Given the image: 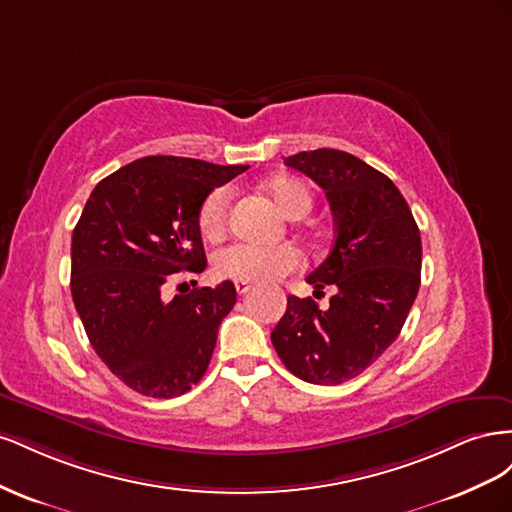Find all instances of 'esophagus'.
<instances>
[{
    "mask_svg": "<svg viewBox=\"0 0 512 512\" xmlns=\"http://www.w3.org/2000/svg\"><path fill=\"white\" fill-rule=\"evenodd\" d=\"M235 288H237V292H239V294H245V292H250V290H252V286L247 284V282H235Z\"/></svg>",
    "mask_w": 512,
    "mask_h": 512,
    "instance_id": "esophagus-1",
    "label": "esophagus"
}]
</instances>
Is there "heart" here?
I'll return each mask as SVG.
<instances>
[{"mask_svg":"<svg viewBox=\"0 0 512 512\" xmlns=\"http://www.w3.org/2000/svg\"><path fill=\"white\" fill-rule=\"evenodd\" d=\"M275 205L290 220L305 218L312 211L314 198L307 185L292 177H275L267 183ZM230 188L222 185L207 194L198 211V226L207 239H218L228 222ZM303 265L301 252L290 243L260 245L250 241H237L213 256V269L218 275L235 282L271 284L297 271Z\"/></svg>","mask_w":512,"mask_h":512,"instance_id":"heart-1","label":"heart"}]
</instances>
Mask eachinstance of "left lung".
I'll use <instances>...</instances> for the list:
<instances>
[{"label": "left lung", "instance_id": "obj_1", "mask_svg": "<svg viewBox=\"0 0 512 512\" xmlns=\"http://www.w3.org/2000/svg\"><path fill=\"white\" fill-rule=\"evenodd\" d=\"M286 164L329 198L335 241L307 284L314 297L324 286L337 292L327 309L290 294L271 342L297 378L342 384L363 374L404 327L421 286V232L397 185L352 153L301 151Z\"/></svg>", "mask_w": 512, "mask_h": 512}]
</instances>
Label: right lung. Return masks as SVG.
<instances>
[{
	"instance_id": "add662e5",
	"label": "right lung",
	"mask_w": 512,
	"mask_h": 512,
	"mask_svg": "<svg viewBox=\"0 0 512 512\" xmlns=\"http://www.w3.org/2000/svg\"><path fill=\"white\" fill-rule=\"evenodd\" d=\"M250 166L149 156L91 192L72 232V301L96 354L132 391L170 399L205 376L232 282L166 297L175 273L207 267L198 211Z\"/></svg>"
}]
</instances>
